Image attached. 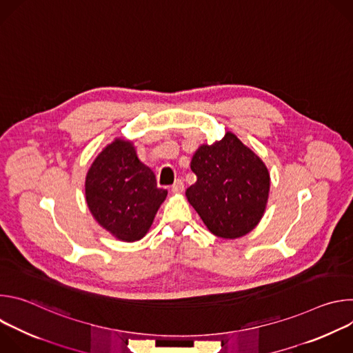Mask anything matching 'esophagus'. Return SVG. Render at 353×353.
<instances>
[{
	"label": "esophagus",
	"mask_w": 353,
	"mask_h": 353,
	"mask_svg": "<svg viewBox=\"0 0 353 353\" xmlns=\"http://www.w3.org/2000/svg\"><path fill=\"white\" fill-rule=\"evenodd\" d=\"M184 190V183H183V180H176L174 181V184L172 185V192H174V194H177V192H181Z\"/></svg>",
	"instance_id": "34e87169"
}]
</instances>
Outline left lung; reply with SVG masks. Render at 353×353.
<instances>
[{"label": "left lung", "instance_id": "obj_1", "mask_svg": "<svg viewBox=\"0 0 353 353\" xmlns=\"http://www.w3.org/2000/svg\"><path fill=\"white\" fill-rule=\"evenodd\" d=\"M191 170L196 181L185 195L210 232L237 239L259 225L268 199L270 173L234 134L226 132L212 145H201Z\"/></svg>", "mask_w": 353, "mask_h": 353}]
</instances>
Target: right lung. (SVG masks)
<instances>
[{
    "label": "right lung",
    "instance_id": "right-lung-1",
    "mask_svg": "<svg viewBox=\"0 0 353 353\" xmlns=\"http://www.w3.org/2000/svg\"><path fill=\"white\" fill-rule=\"evenodd\" d=\"M93 218L124 241L142 239L165 201L154 172L141 163L130 141L116 139L92 163L85 181Z\"/></svg>",
    "mask_w": 353,
    "mask_h": 353
}]
</instances>
